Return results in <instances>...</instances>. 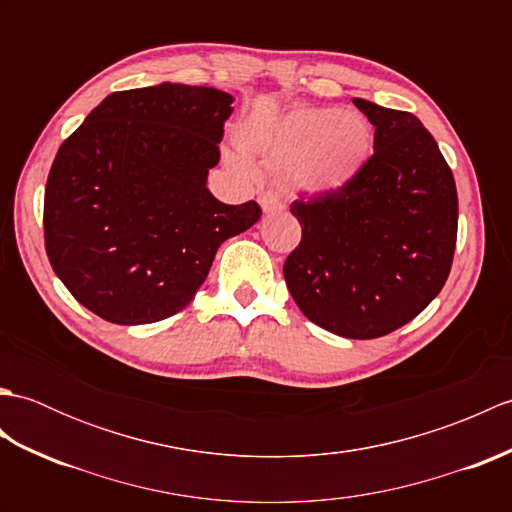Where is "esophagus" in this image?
Returning a JSON list of instances; mask_svg holds the SVG:
<instances>
[{
    "label": "esophagus",
    "mask_w": 512,
    "mask_h": 512,
    "mask_svg": "<svg viewBox=\"0 0 512 512\" xmlns=\"http://www.w3.org/2000/svg\"><path fill=\"white\" fill-rule=\"evenodd\" d=\"M259 206H262L264 213H275L284 209V204H281L279 195L275 191H264L259 193Z\"/></svg>",
    "instance_id": "34e87169"
}]
</instances>
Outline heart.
<instances>
[{
  "mask_svg": "<svg viewBox=\"0 0 512 512\" xmlns=\"http://www.w3.org/2000/svg\"><path fill=\"white\" fill-rule=\"evenodd\" d=\"M244 145L288 171L299 189L336 193L361 176L372 158L374 132L358 112L295 107L262 136H246Z\"/></svg>",
  "mask_w": 512,
  "mask_h": 512,
  "instance_id": "obj_1",
  "label": "heart"
}]
</instances>
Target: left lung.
Returning <instances> with one entry per match:
<instances>
[{"label":"left lung","instance_id":"8db88e82","mask_svg":"<svg viewBox=\"0 0 512 512\" xmlns=\"http://www.w3.org/2000/svg\"><path fill=\"white\" fill-rule=\"evenodd\" d=\"M374 156L350 187L290 204L301 242L284 264L292 299L319 328L378 339L438 297L458 239V191L416 116L354 99Z\"/></svg>","mask_w":512,"mask_h":512}]
</instances>
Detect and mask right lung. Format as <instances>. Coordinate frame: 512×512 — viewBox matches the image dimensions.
Returning a JSON list of instances; mask_svg holds the SVG:
<instances>
[{
  "label": "right lung",
  "mask_w": 512,
  "mask_h": 512,
  "mask_svg": "<svg viewBox=\"0 0 512 512\" xmlns=\"http://www.w3.org/2000/svg\"><path fill=\"white\" fill-rule=\"evenodd\" d=\"M231 94L160 83L114 92L63 140L43 198L50 266L72 297L118 325L189 306L217 248L253 226L255 200L206 189Z\"/></svg>",
  "instance_id": "obj_1"
}]
</instances>
